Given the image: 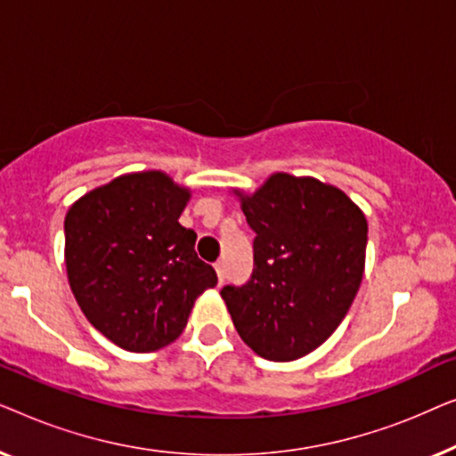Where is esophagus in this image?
Returning a JSON list of instances; mask_svg holds the SVG:
<instances>
[{"instance_id": "obj_1", "label": "esophagus", "mask_w": 456, "mask_h": 456, "mask_svg": "<svg viewBox=\"0 0 456 456\" xmlns=\"http://www.w3.org/2000/svg\"><path fill=\"white\" fill-rule=\"evenodd\" d=\"M216 273H217V282H224V278H226V273H224V264L222 261H217L216 264Z\"/></svg>"}]
</instances>
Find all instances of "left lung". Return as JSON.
Listing matches in <instances>:
<instances>
[{
    "label": "left lung",
    "instance_id": "left-lung-1",
    "mask_svg": "<svg viewBox=\"0 0 456 456\" xmlns=\"http://www.w3.org/2000/svg\"><path fill=\"white\" fill-rule=\"evenodd\" d=\"M236 195L255 232V267L247 284L220 295L259 357L301 359L332 336L357 295L367 220L336 186L284 172Z\"/></svg>",
    "mask_w": 456,
    "mask_h": 456
}]
</instances>
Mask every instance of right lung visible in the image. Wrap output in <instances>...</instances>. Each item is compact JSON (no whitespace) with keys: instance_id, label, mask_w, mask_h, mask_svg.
Wrapping results in <instances>:
<instances>
[{"instance_id":"right-lung-1","label":"right lung","mask_w":456,"mask_h":456,"mask_svg":"<svg viewBox=\"0 0 456 456\" xmlns=\"http://www.w3.org/2000/svg\"><path fill=\"white\" fill-rule=\"evenodd\" d=\"M191 191L164 172L126 174L86 192L64 222L68 282L86 320L124 351L183 334L195 298L217 284L178 217Z\"/></svg>"}]
</instances>
